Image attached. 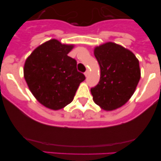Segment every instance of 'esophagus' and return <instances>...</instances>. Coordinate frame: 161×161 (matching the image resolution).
I'll list each match as a JSON object with an SVG mask.
<instances>
[{
    "mask_svg": "<svg viewBox=\"0 0 161 161\" xmlns=\"http://www.w3.org/2000/svg\"><path fill=\"white\" fill-rule=\"evenodd\" d=\"M89 70H86V71L85 72H84V75H85V76L86 77H87L88 76V75H89Z\"/></svg>",
    "mask_w": 161,
    "mask_h": 161,
    "instance_id": "1",
    "label": "esophagus"
}]
</instances>
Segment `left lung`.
<instances>
[{
    "label": "left lung",
    "mask_w": 161,
    "mask_h": 161,
    "mask_svg": "<svg viewBox=\"0 0 161 161\" xmlns=\"http://www.w3.org/2000/svg\"><path fill=\"white\" fill-rule=\"evenodd\" d=\"M100 67L98 84L91 89L94 102L105 111L122 106L135 92L141 78L139 61L130 50L114 42L95 47Z\"/></svg>",
    "instance_id": "1"
}]
</instances>
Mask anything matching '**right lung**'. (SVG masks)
<instances>
[{"label": "right lung", "mask_w": 161, "mask_h": 161, "mask_svg": "<svg viewBox=\"0 0 161 161\" xmlns=\"http://www.w3.org/2000/svg\"><path fill=\"white\" fill-rule=\"evenodd\" d=\"M73 47L50 39L37 47L26 59L23 71L28 88L48 108L58 110L69 104L86 79L77 70L75 59L67 56Z\"/></svg>", "instance_id": "obj_1"}]
</instances>
